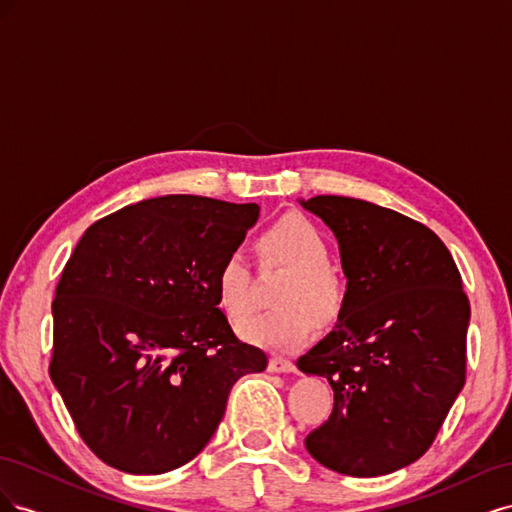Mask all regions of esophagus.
Listing matches in <instances>:
<instances>
[{
  "instance_id": "1",
  "label": "esophagus",
  "mask_w": 512,
  "mask_h": 512,
  "mask_svg": "<svg viewBox=\"0 0 512 512\" xmlns=\"http://www.w3.org/2000/svg\"><path fill=\"white\" fill-rule=\"evenodd\" d=\"M294 369H297L294 363L284 359V356H271L269 371H273V374H286V371H294Z\"/></svg>"
}]
</instances>
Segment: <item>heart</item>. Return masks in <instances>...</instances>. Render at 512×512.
I'll return each mask as SVG.
<instances>
[{
    "mask_svg": "<svg viewBox=\"0 0 512 512\" xmlns=\"http://www.w3.org/2000/svg\"><path fill=\"white\" fill-rule=\"evenodd\" d=\"M258 254L262 265L288 269L275 294L282 305L243 324L239 335L258 348L297 350L316 329L314 313L320 320H331L342 307L344 288L329 267L327 239L301 215H288L258 237ZM215 290L230 322L241 324L252 316V269L239 250L224 256L215 273Z\"/></svg>",
    "mask_w": 512,
    "mask_h": 512,
    "instance_id": "heart-1",
    "label": "heart"
}]
</instances>
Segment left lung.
Here are the masks:
<instances>
[{
  "mask_svg": "<svg viewBox=\"0 0 512 512\" xmlns=\"http://www.w3.org/2000/svg\"><path fill=\"white\" fill-rule=\"evenodd\" d=\"M301 205L333 230L348 280L335 329L297 361L335 393L305 448L339 474H391L429 451L466 384L470 301L425 224L346 196Z\"/></svg>",
  "mask_w": 512,
  "mask_h": 512,
  "instance_id": "1",
  "label": "left lung"
}]
</instances>
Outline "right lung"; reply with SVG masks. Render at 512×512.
Listing matches in <instances>:
<instances>
[{
	"label": "right lung",
	"instance_id": "add662e5",
	"mask_svg": "<svg viewBox=\"0 0 512 512\" xmlns=\"http://www.w3.org/2000/svg\"><path fill=\"white\" fill-rule=\"evenodd\" d=\"M256 203L173 194L123 207L76 243L53 299L49 374L108 466L164 474L218 429L232 384L269 359L232 333L215 273Z\"/></svg>",
	"mask_w": 512,
	"mask_h": 512
}]
</instances>
